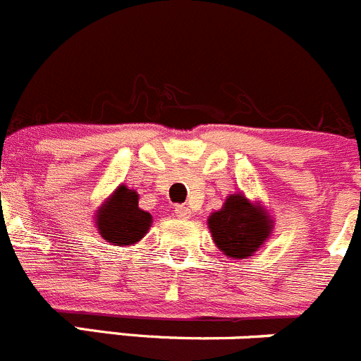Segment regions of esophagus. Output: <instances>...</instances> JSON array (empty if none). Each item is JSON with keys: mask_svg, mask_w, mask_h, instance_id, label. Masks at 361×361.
<instances>
[{"mask_svg": "<svg viewBox=\"0 0 361 361\" xmlns=\"http://www.w3.org/2000/svg\"><path fill=\"white\" fill-rule=\"evenodd\" d=\"M175 214H177V218L180 219H188L191 216V211L186 207V205H177V207H175Z\"/></svg>", "mask_w": 361, "mask_h": 361, "instance_id": "esophagus-1", "label": "esophagus"}]
</instances>
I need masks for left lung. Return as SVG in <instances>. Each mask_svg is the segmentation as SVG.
Returning a JSON list of instances; mask_svg holds the SVG:
<instances>
[{
    "instance_id": "1",
    "label": "left lung",
    "mask_w": 361,
    "mask_h": 361,
    "mask_svg": "<svg viewBox=\"0 0 361 361\" xmlns=\"http://www.w3.org/2000/svg\"><path fill=\"white\" fill-rule=\"evenodd\" d=\"M212 241L230 259L252 257L269 238L273 221L260 204L243 193L230 195L219 211L207 219Z\"/></svg>"
}]
</instances>
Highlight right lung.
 Listing matches in <instances>:
<instances>
[{"label":"right lung","instance_id":"add662e5","mask_svg":"<svg viewBox=\"0 0 361 361\" xmlns=\"http://www.w3.org/2000/svg\"><path fill=\"white\" fill-rule=\"evenodd\" d=\"M138 193L120 184L95 216L99 234L115 246H131L149 232L152 216L138 207Z\"/></svg>","mask_w":361,"mask_h":361}]
</instances>
